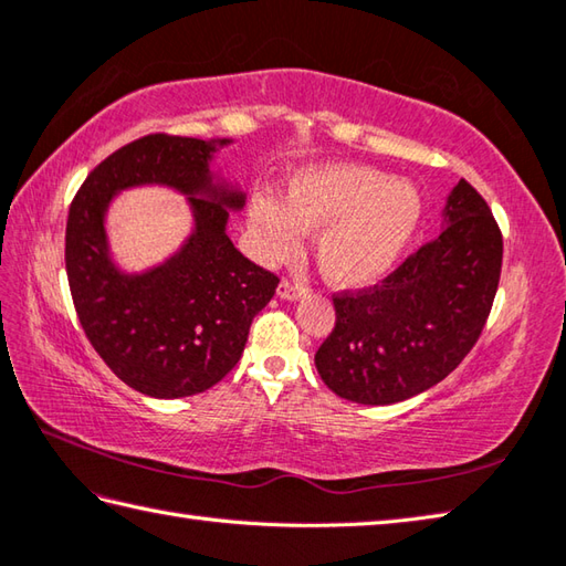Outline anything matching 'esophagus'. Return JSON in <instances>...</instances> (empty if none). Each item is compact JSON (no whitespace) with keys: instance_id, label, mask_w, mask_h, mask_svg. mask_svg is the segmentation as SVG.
Masks as SVG:
<instances>
[{"instance_id":"esophagus-1","label":"esophagus","mask_w":566,"mask_h":566,"mask_svg":"<svg viewBox=\"0 0 566 566\" xmlns=\"http://www.w3.org/2000/svg\"><path fill=\"white\" fill-rule=\"evenodd\" d=\"M302 294H306V284H304V282H290V280H284V282L280 284V290H276V296L284 298V302H296V298L302 296Z\"/></svg>"}]
</instances>
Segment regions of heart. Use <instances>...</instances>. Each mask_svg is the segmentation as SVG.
Wrapping results in <instances>:
<instances>
[{
	"label": "heart",
	"instance_id": "1",
	"mask_svg": "<svg viewBox=\"0 0 566 566\" xmlns=\"http://www.w3.org/2000/svg\"><path fill=\"white\" fill-rule=\"evenodd\" d=\"M422 218L412 186L358 164L308 166L286 184L284 203L252 198L250 250L260 262L290 260L302 232H316L318 272L338 290L370 286L392 270Z\"/></svg>",
	"mask_w": 566,
	"mask_h": 566
}]
</instances>
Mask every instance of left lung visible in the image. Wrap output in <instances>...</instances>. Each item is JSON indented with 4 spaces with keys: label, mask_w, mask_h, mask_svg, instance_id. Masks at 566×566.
<instances>
[{
    "label": "left lung",
    "mask_w": 566,
    "mask_h": 566,
    "mask_svg": "<svg viewBox=\"0 0 566 566\" xmlns=\"http://www.w3.org/2000/svg\"><path fill=\"white\" fill-rule=\"evenodd\" d=\"M441 216L439 235L382 284L334 296L336 326L314 363L343 400H409L457 370L479 340L501 282V228L463 179Z\"/></svg>",
    "instance_id": "1"
}]
</instances>
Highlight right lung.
I'll use <instances>...</instances> for the list:
<instances>
[{
    "label": "right lung",
    "mask_w": 566,
    "mask_h": 566,
    "mask_svg": "<svg viewBox=\"0 0 566 566\" xmlns=\"http://www.w3.org/2000/svg\"><path fill=\"white\" fill-rule=\"evenodd\" d=\"M230 142L142 137L99 161L69 210L65 272L85 336L122 382L159 400L223 380L245 350L252 318L280 284L226 232L245 193L210 164ZM139 185L186 195L195 230L161 265L125 273L108 252L104 216L117 192Z\"/></svg>",
    "instance_id": "right-lung-1"
}]
</instances>
